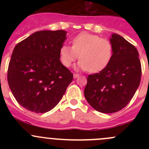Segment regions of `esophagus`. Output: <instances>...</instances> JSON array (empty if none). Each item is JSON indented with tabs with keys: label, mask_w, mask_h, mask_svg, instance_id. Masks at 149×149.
Masks as SVG:
<instances>
[{
	"label": "esophagus",
	"mask_w": 149,
	"mask_h": 149,
	"mask_svg": "<svg viewBox=\"0 0 149 149\" xmlns=\"http://www.w3.org/2000/svg\"><path fill=\"white\" fill-rule=\"evenodd\" d=\"M79 76V74H78V73H73V78L74 79H76V78H78Z\"/></svg>",
	"instance_id": "esophagus-1"
}]
</instances>
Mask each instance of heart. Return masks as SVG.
Instances as JSON below:
<instances>
[{"mask_svg": "<svg viewBox=\"0 0 149 149\" xmlns=\"http://www.w3.org/2000/svg\"><path fill=\"white\" fill-rule=\"evenodd\" d=\"M71 47L63 45L59 50L63 65L70 67L78 59L77 68L91 73L102 70L109 63L113 47L109 40L88 32H81L71 41Z\"/></svg>", "mask_w": 149, "mask_h": 149, "instance_id": "obj_1", "label": "heart"}]
</instances>
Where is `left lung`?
Masks as SVG:
<instances>
[{
    "instance_id": "left-lung-1",
    "label": "left lung",
    "mask_w": 149,
    "mask_h": 149,
    "mask_svg": "<svg viewBox=\"0 0 149 149\" xmlns=\"http://www.w3.org/2000/svg\"><path fill=\"white\" fill-rule=\"evenodd\" d=\"M112 58L100 73L88 75L84 96L94 109L102 113L118 112L130 102L139 86L141 65L134 45L112 34Z\"/></svg>"
}]
</instances>
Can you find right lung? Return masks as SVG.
I'll return each instance as SVG.
<instances>
[{
  "mask_svg": "<svg viewBox=\"0 0 149 149\" xmlns=\"http://www.w3.org/2000/svg\"><path fill=\"white\" fill-rule=\"evenodd\" d=\"M64 30L39 31L18 43L8 68V83L18 103L27 110L45 113L61 101L73 73L61 62Z\"/></svg>",
  "mask_w": 149,
  "mask_h": 149,
  "instance_id": "right-lung-1",
  "label": "right lung"
}]
</instances>
